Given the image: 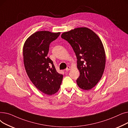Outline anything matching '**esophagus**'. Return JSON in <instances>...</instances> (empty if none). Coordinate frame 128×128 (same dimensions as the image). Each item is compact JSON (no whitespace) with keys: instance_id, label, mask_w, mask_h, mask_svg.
Returning a JSON list of instances; mask_svg holds the SVG:
<instances>
[{"instance_id":"34e87169","label":"esophagus","mask_w":128,"mask_h":128,"mask_svg":"<svg viewBox=\"0 0 128 128\" xmlns=\"http://www.w3.org/2000/svg\"><path fill=\"white\" fill-rule=\"evenodd\" d=\"M70 70V66H68L67 67V68H66L65 70H66V71H68V70Z\"/></svg>"}]
</instances>
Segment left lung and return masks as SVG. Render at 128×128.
Instances as JSON below:
<instances>
[{"label": "left lung", "instance_id": "1", "mask_svg": "<svg viewBox=\"0 0 128 128\" xmlns=\"http://www.w3.org/2000/svg\"><path fill=\"white\" fill-rule=\"evenodd\" d=\"M61 37L68 41L75 52L80 76L76 82L80 89L89 90L101 79L106 55L101 40L91 30L78 28L64 32Z\"/></svg>", "mask_w": 128, "mask_h": 128}]
</instances>
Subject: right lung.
<instances>
[{"mask_svg":"<svg viewBox=\"0 0 128 128\" xmlns=\"http://www.w3.org/2000/svg\"><path fill=\"white\" fill-rule=\"evenodd\" d=\"M60 34V32L38 31L27 39L23 46L27 74L39 91L49 96L58 91L63 79V75L56 72L53 61L46 56L50 43Z\"/></svg>","mask_w":128,"mask_h":128,"instance_id":"obj_1","label":"right lung"}]
</instances>
